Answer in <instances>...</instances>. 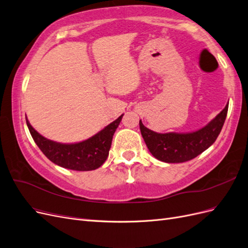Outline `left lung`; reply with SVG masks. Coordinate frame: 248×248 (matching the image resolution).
<instances>
[{"label": "left lung", "mask_w": 248, "mask_h": 248, "mask_svg": "<svg viewBox=\"0 0 248 248\" xmlns=\"http://www.w3.org/2000/svg\"><path fill=\"white\" fill-rule=\"evenodd\" d=\"M229 103L211 122L190 133H157L148 129L140 120V128L149 151L160 161L179 163L193 159L216 140L228 114Z\"/></svg>", "instance_id": "left-lung-1"}]
</instances>
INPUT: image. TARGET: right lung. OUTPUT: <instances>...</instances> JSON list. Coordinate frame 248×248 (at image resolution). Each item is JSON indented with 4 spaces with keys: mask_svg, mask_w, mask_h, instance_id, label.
<instances>
[{
    "mask_svg": "<svg viewBox=\"0 0 248 248\" xmlns=\"http://www.w3.org/2000/svg\"><path fill=\"white\" fill-rule=\"evenodd\" d=\"M123 115L108 125L95 136L77 144H60L47 140L37 132L27 120L30 133L42 153L58 166L73 170H93L107 160L112 136L121 122Z\"/></svg>",
    "mask_w": 248,
    "mask_h": 248,
    "instance_id": "right-lung-1",
    "label": "right lung"
}]
</instances>
